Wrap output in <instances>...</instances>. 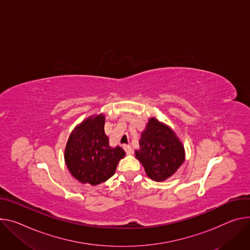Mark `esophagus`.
Masks as SVG:
<instances>
[{"instance_id": "1", "label": "esophagus", "mask_w": 250, "mask_h": 250, "mask_svg": "<svg viewBox=\"0 0 250 250\" xmlns=\"http://www.w3.org/2000/svg\"><path fill=\"white\" fill-rule=\"evenodd\" d=\"M124 149L125 150L126 154H132V152H133V149L130 146H125Z\"/></svg>"}]
</instances>
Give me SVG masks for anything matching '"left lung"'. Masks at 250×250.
Here are the masks:
<instances>
[{"instance_id": "1", "label": "left lung", "mask_w": 250, "mask_h": 250, "mask_svg": "<svg viewBox=\"0 0 250 250\" xmlns=\"http://www.w3.org/2000/svg\"><path fill=\"white\" fill-rule=\"evenodd\" d=\"M134 154L146 175L160 183L172 176L186 158L185 146L174 130L156 118H149Z\"/></svg>"}]
</instances>
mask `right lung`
Wrapping results in <instances>:
<instances>
[{"mask_svg":"<svg viewBox=\"0 0 250 250\" xmlns=\"http://www.w3.org/2000/svg\"><path fill=\"white\" fill-rule=\"evenodd\" d=\"M104 115H93L71 132L64 148V162L72 175L82 184L98 186L116 172L125 150L109 146L104 133Z\"/></svg>","mask_w":250,"mask_h":250,"instance_id":"obj_1","label":"right lung"}]
</instances>
